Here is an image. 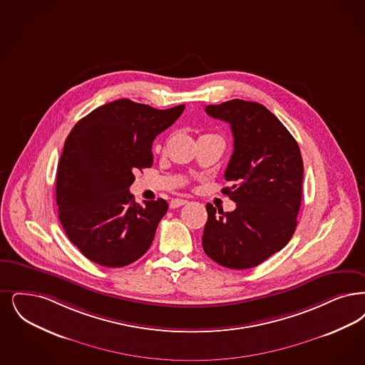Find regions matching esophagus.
I'll use <instances>...</instances> for the list:
<instances>
[{"instance_id":"34e87169","label":"esophagus","mask_w":365,"mask_h":365,"mask_svg":"<svg viewBox=\"0 0 365 365\" xmlns=\"http://www.w3.org/2000/svg\"><path fill=\"white\" fill-rule=\"evenodd\" d=\"M186 202H187L186 200L174 198V200H171V202H170V207H171V209H176V207H179V206H183V205L186 204Z\"/></svg>"}]
</instances>
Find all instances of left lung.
Segmentation results:
<instances>
[{"instance_id": "8db88e82", "label": "left lung", "mask_w": 365, "mask_h": 365, "mask_svg": "<svg viewBox=\"0 0 365 365\" xmlns=\"http://www.w3.org/2000/svg\"><path fill=\"white\" fill-rule=\"evenodd\" d=\"M205 111L231 125L234 153L224 176L232 186L221 192L236 209L217 212L206 205L202 247L224 267H255L294 234L303 191L302 153L291 133L259 103L234 99Z\"/></svg>"}]
</instances>
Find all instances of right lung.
I'll return each instance as SVG.
<instances>
[{
	"label": "right lung",
	"mask_w": 365,
	"mask_h": 365,
	"mask_svg": "<svg viewBox=\"0 0 365 365\" xmlns=\"http://www.w3.org/2000/svg\"><path fill=\"white\" fill-rule=\"evenodd\" d=\"M185 104L158 110L129 99L107 103L80 119L69 133L57 170L59 221L89 261L122 267L150 247L168 204L134 202V174L153 164L152 143Z\"/></svg>",
	"instance_id": "add662e5"
}]
</instances>
